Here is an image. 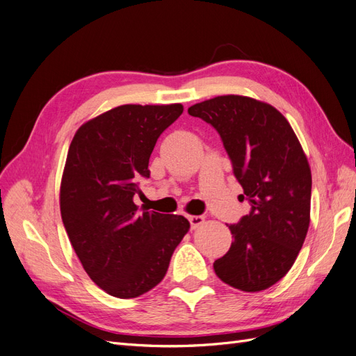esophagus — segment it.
<instances>
[{"label":"esophagus","mask_w":356,"mask_h":356,"mask_svg":"<svg viewBox=\"0 0 356 356\" xmlns=\"http://www.w3.org/2000/svg\"><path fill=\"white\" fill-rule=\"evenodd\" d=\"M188 221H190V225H191V230H196L204 222V217H203V215H190Z\"/></svg>","instance_id":"34e87169"}]
</instances>
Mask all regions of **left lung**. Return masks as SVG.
<instances>
[{
	"label": "left lung",
	"instance_id": "obj_1",
	"mask_svg": "<svg viewBox=\"0 0 356 356\" xmlns=\"http://www.w3.org/2000/svg\"><path fill=\"white\" fill-rule=\"evenodd\" d=\"M222 139L251 212L230 224V250L215 260L222 282L245 293L275 285L293 267L310 222L312 174L293 127L275 106L217 96L188 108Z\"/></svg>",
	"mask_w": 356,
	"mask_h": 356
}]
</instances>
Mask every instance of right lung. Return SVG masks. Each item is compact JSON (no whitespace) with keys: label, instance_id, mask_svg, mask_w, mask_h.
Wrapping results in <instances>:
<instances>
[{"label":"right lung","instance_id":"1","mask_svg":"<svg viewBox=\"0 0 356 356\" xmlns=\"http://www.w3.org/2000/svg\"><path fill=\"white\" fill-rule=\"evenodd\" d=\"M182 111L181 104L120 105L86 122L71 141L62 221L86 273L113 297H139L160 284L190 229L182 215L134 203L157 138Z\"/></svg>","mask_w":356,"mask_h":356}]
</instances>
